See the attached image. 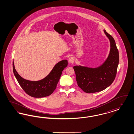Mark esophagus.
I'll list each match as a JSON object with an SVG mask.
<instances>
[{"mask_svg": "<svg viewBox=\"0 0 134 134\" xmlns=\"http://www.w3.org/2000/svg\"><path fill=\"white\" fill-rule=\"evenodd\" d=\"M74 61H75V59H74L73 57H70L68 59V62L71 64H73L74 63Z\"/></svg>", "mask_w": 134, "mask_h": 134, "instance_id": "1", "label": "esophagus"}]
</instances>
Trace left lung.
I'll list each match as a JSON object with an SVG mask.
<instances>
[{"label": "left lung", "instance_id": "left-lung-1", "mask_svg": "<svg viewBox=\"0 0 134 134\" xmlns=\"http://www.w3.org/2000/svg\"><path fill=\"white\" fill-rule=\"evenodd\" d=\"M110 43V50L105 62L96 68L73 67L79 87L87 93L100 92L108 87L115 78L119 64V52L113 37L104 30Z\"/></svg>", "mask_w": 134, "mask_h": 134}]
</instances>
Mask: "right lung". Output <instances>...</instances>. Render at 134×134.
I'll list each match as a JSON object with an SVG mask.
<instances>
[{
	"label": "right lung",
	"instance_id": "add662e5",
	"mask_svg": "<svg viewBox=\"0 0 134 134\" xmlns=\"http://www.w3.org/2000/svg\"><path fill=\"white\" fill-rule=\"evenodd\" d=\"M67 65V60L60 61L46 77L37 81L27 80L20 76L15 68L14 62L13 70L18 82L25 92L32 97L40 98L49 96L54 91L62 71Z\"/></svg>",
	"mask_w": 134,
	"mask_h": 134
}]
</instances>
